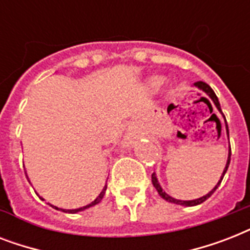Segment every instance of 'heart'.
<instances>
[{
	"label": "heart",
	"mask_w": 250,
	"mask_h": 250,
	"mask_svg": "<svg viewBox=\"0 0 250 250\" xmlns=\"http://www.w3.org/2000/svg\"><path fill=\"white\" fill-rule=\"evenodd\" d=\"M157 83H158V80H157Z\"/></svg>",
	"instance_id": "b5f03b06"
}]
</instances>
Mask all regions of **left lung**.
Returning <instances> with one entry per match:
<instances>
[{"mask_svg":"<svg viewBox=\"0 0 250 250\" xmlns=\"http://www.w3.org/2000/svg\"><path fill=\"white\" fill-rule=\"evenodd\" d=\"M194 86L196 88H198L200 90H202V92H205L208 96H209L210 98H211V101L214 102V105H215V107L218 109V111L223 115V113H222V109H221V104H219V101H218V97H217V94L214 93V90L211 89V86L209 85V84H206L204 83V82H197V83H194ZM223 118H225V115H223ZM225 121H226V118H225ZM226 131H227V137L229 139V125H227V122H226ZM229 161H231V146H229V158H227V164H226V167H225V170H223V174H222L221 179H219V182L217 183V186L214 187L213 189L210 190L209 193L205 194V196H202V197L200 198H196V200H189V201H184V200H176V198L174 197H171L170 194H167L166 192H165V189L161 187L160 182H158V179H157L156 174L153 172L152 174V183H153V186H154V188L157 189V192H158V194H160L161 197L164 198V200H166V201L168 202H172V204H178V205H183V206H196V205H200V204H202L204 201H206L208 198L211 196V194L215 192V189L218 188V186L221 184L222 182V179H223V176H225L226 174V171H227V168H229Z\"/></svg>","mask_w":250,"mask_h":250,"instance_id":"1","label":"left lung"}]
</instances>
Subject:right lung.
<instances>
[{
	"label": "right lung",
	"mask_w": 250,
	"mask_h": 250,
	"mask_svg": "<svg viewBox=\"0 0 250 250\" xmlns=\"http://www.w3.org/2000/svg\"><path fill=\"white\" fill-rule=\"evenodd\" d=\"M25 174H27V172H25ZM106 188H107V186H105V187H104V188H102L101 193L98 194L94 201H92V202H90V204H88V205H85V206H82V208H79V209L67 210V209H60V208H57V206H54V205H50V206H53V208H54V209H57V210H62V211H64V213H72V214H74V213H79V211H83V210L88 209V208H92V206L97 205L98 202H100L102 200V197H104V194H105V192H106Z\"/></svg>",
	"instance_id": "right-lung-1"
}]
</instances>
